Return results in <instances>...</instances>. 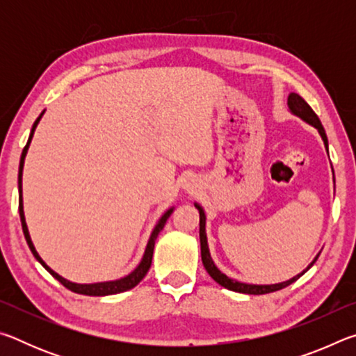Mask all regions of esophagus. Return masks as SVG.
<instances>
[{
	"instance_id": "34e87169",
	"label": "esophagus",
	"mask_w": 356,
	"mask_h": 356,
	"mask_svg": "<svg viewBox=\"0 0 356 356\" xmlns=\"http://www.w3.org/2000/svg\"><path fill=\"white\" fill-rule=\"evenodd\" d=\"M184 190H186V191H195L196 190V185H195V182H193V180H185V184H184Z\"/></svg>"
}]
</instances>
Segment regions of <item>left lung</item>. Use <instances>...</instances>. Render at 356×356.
I'll use <instances>...</instances> for the list:
<instances>
[{
    "mask_svg": "<svg viewBox=\"0 0 356 356\" xmlns=\"http://www.w3.org/2000/svg\"><path fill=\"white\" fill-rule=\"evenodd\" d=\"M287 106H289V111H291L293 116L300 118L303 122L312 125V127L317 129L318 135H321L322 141H323V146L325 150H327L328 154V138L327 134H325V129L321 122V119H318L317 114L312 111V108L306 104V102L300 97L298 94L291 92L287 97ZM331 170H333V166H331ZM333 182H334V172H333ZM195 207L200 210V240H201V259H202V264H204V268L207 270V273L212 276V280L218 282L220 286H222L225 289H229V291H234V292H240V293H248V295H264V293H270V292H276L280 291V289H284L289 284H292V282L297 281L300 276H303L308 270L314 265V262L317 261L318 254L314 257V261H312L308 267H306L303 272L298 273L297 276H293V278L287 280V281H282V282H276V284H248V282H242V281H237V280H232L229 278L227 275H225L221 272V270L216 267L212 256H210V250H209V243H207V234H206V222H207V216L206 212H204V209L201 204L195 202Z\"/></svg>",
    "mask_w": 356,
    "mask_h": 356,
    "instance_id": "left-lung-1",
    "label": "left lung"
}]
</instances>
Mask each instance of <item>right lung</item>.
Returning a JSON list of instances; mask_svg holds the SVG:
<instances>
[{"mask_svg":"<svg viewBox=\"0 0 356 356\" xmlns=\"http://www.w3.org/2000/svg\"><path fill=\"white\" fill-rule=\"evenodd\" d=\"M45 110L39 114V118L35 119V122L33 124V129H31V134H29L28 138V143L25 149H23L22 156H20V166H19V213H20V221H22V227H23V234H25V238H26V243L29 246V250H31L33 256L38 259V261L42 264V267H44L48 273H50L53 278L58 280L59 282L64 287H67L69 291L75 292V293H81V295H91V297H105V295H114V293H120V292H125V291H130V289H134L136 284H140V281L146 276V273L149 272L150 268V264H152V256H154V246H155V240L159 237V234L161 229H163L166 220L170 218L171 213L174 212V207H170L166 210V212L160 216V220L156 221V225L154 227V231L150 232V237L147 240V245H146V250H144V254L141 257L140 264L136 265V268L134 272H130L127 276H124V278H119V280H113V281H102V282H91V284H80V282H72L69 280L63 278L61 275H58L55 270H51L48 265L44 262V259L39 256V252L35 251L34 248V243L31 240V236H29V231H28V226H26V220H25V212H23V190H22V177H23V166H25V156L28 154V149H29V144H31V140L34 136V131L35 127H38V124L40 122L42 116H44Z\"/></svg>","mask_w":356,"mask_h":356,"instance_id":"1","label":"right lung"}]
</instances>
